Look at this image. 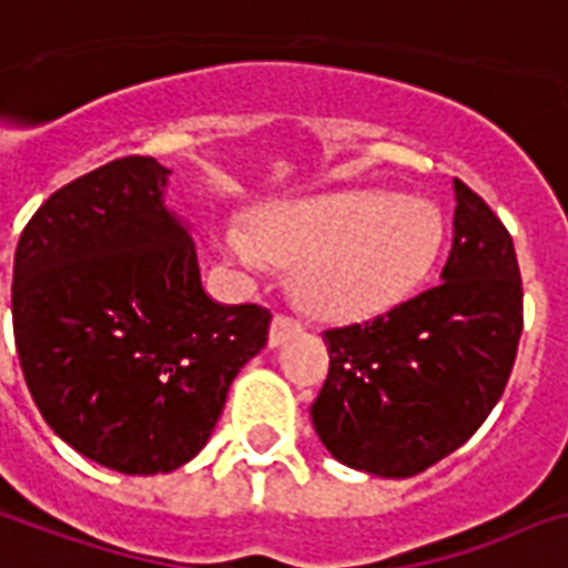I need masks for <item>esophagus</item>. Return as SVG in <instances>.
Masks as SVG:
<instances>
[{
	"instance_id": "34e87169",
	"label": "esophagus",
	"mask_w": 568,
	"mask_h": 568,
	"mask_svg": "<svg viewBox=\"0 0 568 568\" xmlns=\"http://www.w3.org/2000/svg\"><path fill=\"white\" fill-rule=\"evenodd\" d=\"M298 332H302V323H296L293 316L278 314V316H275V320H272L270 346H281V344H284V341H290V337H296Z\"/></svg>"
}]
</instances>
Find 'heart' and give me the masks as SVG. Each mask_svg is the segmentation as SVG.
<instances>
[{
	"mask_svg": "<svg viewBox=\"0 0 568 568\" xmlns=\"http://www.w3.org/2000/svg\"><path fill=\"white\" fill-rule=\"evenodd\" d=\"M219 243L243 270L296 261L298 305L325 320H362L415 293L438 261L444 219L420 197L337 192L263 210L254 236L224 224Z\"/></svg>",
	"mask_w": 568,
	"mask_h": 568,
	"instance_id": "heart-1",
	"label": "heart"
}]
</instances>
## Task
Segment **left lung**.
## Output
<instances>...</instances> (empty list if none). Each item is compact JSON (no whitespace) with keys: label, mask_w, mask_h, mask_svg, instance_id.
Instances as JSON below:
<instances>
[{"label":"left lung","mask_w":568,"mask_h":568,"mask_svg":"<svg viewBox=\"0 0 568 568\" xmlns=\"http://www.w3.org/2000/svg\"><path fill=\"white\" fill-rule=\"evenodd\" d=\"M442 281L367 323L328 328V379L311 420L337 463L403 480L463 447L507 388L521 337L513 236L453 180Z\"/></svg>","instance_id":"left-lung-1"}]
</instances>
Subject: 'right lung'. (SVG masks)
Returning a JSON list of instances; mask_svg holds the SVG:
<instances>
[{
  "label": "right lung",
  "instance_id": "1",
  "mask_svg": "<svg viewBox=\"0 0 568 568\" xmlns=\"http://www.w3.org/2000/svg\"><path fill=\"white\" fill-rule=\"evenodd\" d=\"M171 171L124 156L61 186L14 254L11 316L26 385L61 442L121 474L195 459L272 314L206 296Z\"/></svg>",
  "mask_w": 568,
  "mask_h": 568
}]
</instances>
